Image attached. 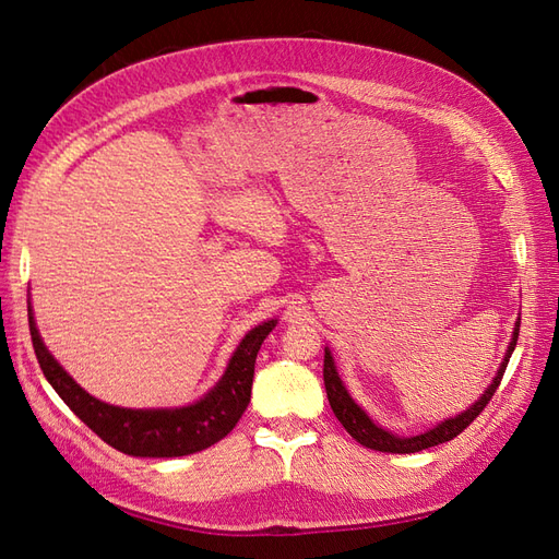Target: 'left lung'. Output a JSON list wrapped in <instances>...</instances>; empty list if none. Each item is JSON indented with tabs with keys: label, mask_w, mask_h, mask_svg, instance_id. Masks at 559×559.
<instances>
[{
	"label": "left lung",
	"mask_w": 559,
	"mask_h": 559,
	"mask_svg": "<svg viewBox=\"0 0 559 559\" xmlns=\"http://www.w3.org/2000/svg\"><path fill=\"white\" fill-rule=\"evenodd\" d=\"M518 335H520V319L515 321V329H513V337H511V345L509 349H506V357L497 370V376L492 380V384H489L485 389V394L468 405V411H464L462 415L456 417H450L445 421H441V425H436L433 429L419 433V436H411V438H401V436H394L392 431H386L382 427H378L373 419H370L357 403H354V399L349 396V392L345 389L343 380L337 378V370H335V364H333V357L329 347L324 349V384H326V396H329V403H331V411L333 415L337 417V421L347 429V433L354 438V441L370 448V450H378V452H394V454H408V452H419V450H427V448H433V445H441V443H448L452 441L454 436H460L473 419H476L483 411L485 405L492 401L497 386L501 384V378L506 373V366H509V359L511 354L518 345Z\"/></svg>",
	"instance_id": "left-lung-1"
}]
</instances>
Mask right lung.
I'll return each instance as SVG.
<instances>
[{
  "label": "right lung",
  "instance_id": "1",
  "mask_svg": "<svg viewBox=\"0 0 559 559\" xmlns=\"http://www.w3.org/2000/svg\"><path fill=\"white\" fill-rule=\"evenodd\" d=\"M32 347L39 359L46 380L58 396L70 405V411L93 429L105 443L132 456H183L205 450L226 438L247 411L251 399L253 364L267 333L275 329L277 319H267L251 329L238 349L233 352L224 378L212 392L183 408H151L132 411L118 408L91 396L72 376L53 359L37 331L32 308L27 306Z\"/></svg>",
  "mask_w": 559,
  "mask_h": 559
}]
</instances>
